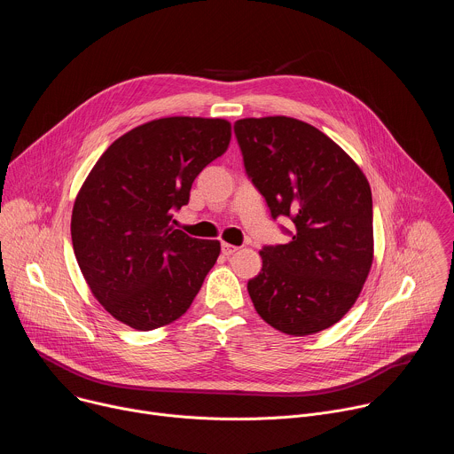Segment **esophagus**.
Masks as SVG:
<instances>
[{"mask_svg": "<svg viewBox=\"0 0 454 454\" xmlns=\"http://www.w3.org/2000/svg\"><path fill=\"white\" fill-rule=\"evenodd\" d=\"M221 249H223V254H226V256H230V254H233L239 247L237 246H233V244H228V242H223L221 244Z\"/></svg>", "mask_w": 454, "mask_h": 454, "instance_id": "esophagus-1", "label": "esophagus"}]
</instances>
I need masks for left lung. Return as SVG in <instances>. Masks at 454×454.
Returning a JSON list of instances; mask_svg holds the SVG:
<instances>
[{
    "mask_svg": "<svg viewBox=\"0 0 454 454\" xmlns=\"http://www.w3.org/2000/svg\"><path fill=\"white\" fill-rule=\"evenodd\" d=\"M235 135L271 215L294 223L287 244L261 249L262 271L247 282L251 301L284 334L325 331L352 309L373 262L370 183L336 142L307 121L242 118Z\"/></svg>",
    "mask_w": 454,
    "mask_h": 454,
    "instance_id": "1",
    "label": "left lung"
}]
</instances>
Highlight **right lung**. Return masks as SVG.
<instances>
[{"label": "right lung", "instance_id": "1", "mask_svg": "<svg viewBox=\"0 0 454 454\" xmlns=\"http://www.w3.org/2000/svg\"><path fill=\"white\" fill-rule=\"evenodd\" d=\"M224 118L167 116L114 140L82 183L72 242L82 277L123 325L154 331L181 317L221 253L170 224L198 174L228 151Z\"/></svg>", "mask_w": 454, "mask_h": 454}]
</instances>
